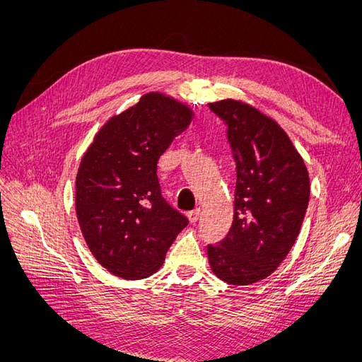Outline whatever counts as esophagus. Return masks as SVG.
Instances as JSON below:
<instances>
[{
    "label": "esophagus",
    "mask_w": 362,
    "mask_h": 362,
    "mask_svg": "<svg viewBox=\"0 0 362 362\" xmlns=\"http://www.w3.org/2000/svg\"><path fill=\"white\" fill-rule=\"evenodd\" d=\"M187 217H189V221H190L192 223L198 222L199 217H201V208H194V210H192V211L187 214Z\"/></svg>",
    "instance_id": "obj_1"
}]
</instances>
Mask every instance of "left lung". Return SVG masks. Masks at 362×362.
Segmentation results:
<instances>
[{
    "mask_svg": "<svg viewBox=\"0 0 362 362\" xmlns=\"http://www.w3.org/2000/svg\"><path fill=\"white\" fill-rule=\"evenodd\" d=\"M208 107L226 125L237 172L233 225L221 245L206 247L208 262L221 281L250 286L270 276L298 238L310 175L275 119L233 98Z\"/></svg>",
    "mask_w": 362,
    "mask_h": 362,
    "instance_id": "obj_1",
    "label": "left lung"
}]
</instances>
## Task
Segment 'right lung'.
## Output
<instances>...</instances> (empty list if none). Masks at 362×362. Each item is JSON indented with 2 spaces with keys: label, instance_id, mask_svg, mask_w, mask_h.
<instances>
[{
  "label": "right lung",
  "instance_id": "right-lung-1",
  "mask_svg": "<svg viewBox=\"0 0 362 362\" xmlns=\"http://www.w3.org/2000/svg\"><path fill=\"white\" fill-rule=\"evenodd\" d=\"M193 117L189 104L161 92L145 93L108 119L81 157L76 218L92 255L112 275H154L187 225L163 199L157 163Z\"/></svg>",
  "mask_w": 362,
  "mask_h": 362
}]
</instances>
